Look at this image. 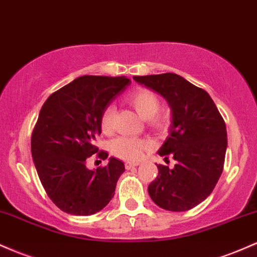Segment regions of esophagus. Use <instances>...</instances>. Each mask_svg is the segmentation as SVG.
<instances>
[{"mask_svg": "<svg viewBox=\"0 0 257 257\" xmlns=\"http://www.w3.org/2000/svg\"><path fill=\"white\" fill-rule=\"evenodd\" d=\"M138 165H140V163H132V161H127V163H125L126 170H131Z\"/></svg>", "mask_w": 257, "mask_h": 257, "instance_id": "34e87169", "label": "esophagus"}]
</instances>
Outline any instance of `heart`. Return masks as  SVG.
<instances>
[{
  "instance_id": "1",
  "label": "heart",
  "mask_w": 257,
  "mask_h": 257,
  "mask_svg": "<svg viewBox=\"0 0 257 257\" xmlns=\"http://www.w3.org/2000/svg\"><path fill=\"white\" fill-rule=\"evenodd\" d=\"M126 102L128 103L135 110L140 114L141 117L147 120L148 125L153 128L163 130L165 127V120L158 113L160 108V103L158 97L154 93L144 88H138L126 96ZM115 116V109L113 106H108L104 109L100 116V128L104 134H109L113 128ZM148 147L146 141L135 137H119L111 143V153L115 157L123 160H138L142 155L144 149Z\"/></svg>"
}]
</instances>
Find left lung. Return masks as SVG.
<instances>
[{
  "mask_svg": "<svg viewBox=\"0 0 257 257\" xmlns=\"http://www.w3.org/2000/svg\"><path fill=\"white\" fill-rule=\"evenodd\" d=\"M165 98L171 109L169 136L158 151L174 157L176 165H158L149 184L152 200L169 211H187L211 194L222 174L227 149L226 123L206 91L177 74L134 76Z\"/></svg>",
  "mask_w": 257,
  "mask_h": 257,
  "instance_id": "left-lung-1",
  "label": "left lung"
}]
</instances>
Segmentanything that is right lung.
Listing matches in <instances>:
<instances>
[{
    "mask_svg": "<svg viewBox=\"0 0 257 257\" xmlns=\"http://www.w3.org/2000/svg\"><path fill=\"white\" fill-rule=\"evenodd\" d=\"M130 83L126 76L85 75L52 93L40 110L33 160L47 195L66 214L93 215L114 197L122 161L111 157L106 166L90 170L86 160L98 152L102 113ZM98 157L105 160L108 153Z\"/></svg>",
    "mask_w": 257,
    "mask_h": 257,
    "instance_id": "obj_1",
    "label": "right lung"
}]
</instances>
